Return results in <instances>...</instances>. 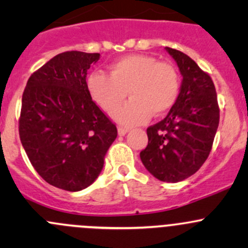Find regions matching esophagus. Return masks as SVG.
<instances>
[{"mask_svg": "<svg viewBox=\"0 0 248 248\" xmlns=\"http://www.w3.org/2000/svg\"><path fill=\"white\" fill-rule=\"evenodd\" d=\"M117 132H119V136H124V134L128 133L129 128H127V127H119Z\"/></svg>", "mask_w": 248, "mask_h": 248, "instance_id": "obj_1", "label": "esophagus"}]
</instances>
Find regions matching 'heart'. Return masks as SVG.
I'll return each instance as SVG.
<instances>
[{
  "instance_id": "heart-1",
  "label": "heart",
  "mask_w": 248,
  "mask_h": 248,
  "mask_svg": "<svg viewBox=\"0 0 248 248\" xmlns=\"http://www.w3.org/2000/svg\"><path fill=\"white\" fill-rule=\"evenodd\" d=\"M176 69L149 55H128L112 62L109 74L93 72L87 78L92 101L104 111H114L126 98L131 101L112 114L124 126H136L168 111L179 96Z\"/></svg>"
}]
</instances>
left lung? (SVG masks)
<instances>
[{
  "label": "left lung",
  "instance_id": "1",
  "mask_svg": "<svg viewBox=\"0 0 248 248\" xmlns=\"http://www.w3.org/2000/svg\"><path fill=\"white\" fill-rule=\"evenodd\" d=\"M182 76L176 102L158 124L147 128L140 159L150 174L164 182L187 179L204 164L219 122L215 85L189 56L166 47Z\"/></svg>",
  "mask_w": 248,
  "mask_h": 248
}]
</instances>
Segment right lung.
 Here are the masks:
<instances>
[{
	"mask_svg": "<svg viewBox=\"0 0 248 248\" xmlns=\"http://www.w3.org/2000/svg\"><path fill=\"white\" fill-rule=\"evenodd\" d=\"M99 54L66 51L34 72L22 93L19 134L36 171L69 192L101 174L116 126L87 91L86 76Z\"/></svg>",
	"mask_w": 248,
	"mask_h": 248,
	"instance_id": "1",
	"label": "right lung"
}]
</instances>
